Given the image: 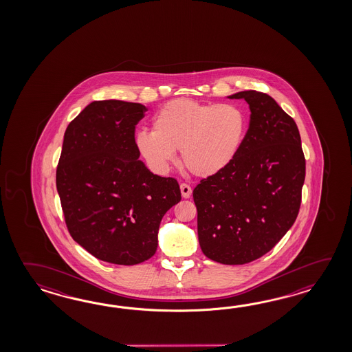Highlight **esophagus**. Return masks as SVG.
Segmentation results:
<instances>
[{"label":"esophagus","mask_w":352,"mask_h":352,"mask_svg":"<svg viewBox=\"0 0 352 352\" xmlns=\"http://www.w3.org/2000/svg\"><path fill=\"white\" fill-rule=\"evenodd\" d=\"M179 188H181V194H182V197H185V199H188L191 194H192V188L190 187V185H187L185 182H182L181 185H179Z\"/></svg>","instance_id":"34e87169"}]
</instances>
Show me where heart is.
<instances>
[{
    "instance_id": "b5f03b06",
    "label": "heart",
    "mask_w": 352,
    "mask_h": 352,
    "mask_svg": "<svg viewBox=\"0 0 352 352\" xmlns=\"http://www.w3.org/2000/svg\"><path fill=\"white\" fill-rule=\"evenodd\" d=\"M239 107L175 99L153 117V132L141 131L135 144L146 162L164 173L179 150L181 162L196 176H211L236 157L247 132Z\"/></svg>"
}]
</instances>
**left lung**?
Listing matches in <instances>:
<instances>
[{"instance_id":"obj_1","label":"left lung","mask_w":352,"mask_h":352,"mask_svg":"<svg viewBox=\"0 0 352 352\" xmlns=\"http://www.w3.org/2000/svg\"><path fill=\"white\" fill-rule=\"evenodd\" d=\"M245 99L250 122L236 157L195 187L202 253L221 264H247L267 254L291 229L306 177L298 127L273 98L255 90Z\"/></svg>"}]
</instances>
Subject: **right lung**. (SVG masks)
Instances as JSON below:
<instances>
[{
	"label": "right lung",
	"instance_id": "add662e5",
	"mask_svg": "<svg viewBox=\"0 0 352 352\" xmlns=\"http://www.w3.org/2000/svg\"><path fill=\"white\" fill-rule=\"evenodd\" d=\"M147 108L96 100L67 126L56 188L72 238L103 262L135 265L157 250L160 223L181 200L179 182L140 161L135 126Z\"/></svg>",
	"mask_w": 352,
	"mask_h": 352
}]
</instances>
